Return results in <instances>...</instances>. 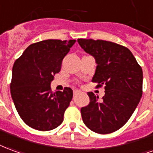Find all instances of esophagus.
<instances>
[{"mask_svg": "<svg viewBox=\"0 0 153 153\" xmlns=\"http://www.w3.org/2000/svg\"><path fill=\"white\" fill-rule=\"evenodd\" d=\"M80 93H81V90H75L74 91H73V94H74V95H76V94H80Z\"/></svg>", "mask_w": 153, "mask_h": 153, "instance_id": "esophagus-1", "label": "esophagus"}]
</instances>
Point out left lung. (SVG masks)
<instances>
[{"label":"left lung","mask_w":153,"mask_h":153,"mask_svg":"<svg viewBox=\"0 0 153 153\" xmlns=\"http://www.w3.org/2000/svg\"><path fill=\"white\" fill-rule=\"evenodd\" d=\"M86 53L95 59L97 67L92 81L104 85L101 100L88 92L90 102L81 109L85 125L94 132H115L126 123L143 94V71L128 48L111 41L78 39Z\"/></svg>","instance_id":"obj_1"}]
</instances>
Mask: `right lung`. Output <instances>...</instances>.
Wrapping results in <instances>:
<instances>
[{
    "instance_id": "obj_1",
    "label": "right lung",
    "mask_w": 153,
    "mask_h": 153,
    "mask_svg": "<svg viewBox=\"0 0 153 153\" xmlns=\"http://www.w3.org/2000/svg\"><path fill=\"white\" fill-rule=\"evenodd\" d=\"M76 40H45L30 45L16 59L10 93L18 113L28 126L41 131L55 129L63 121L73 96L72 90L52 92L53 76Z\"/></svg>"
}]
</instances>
